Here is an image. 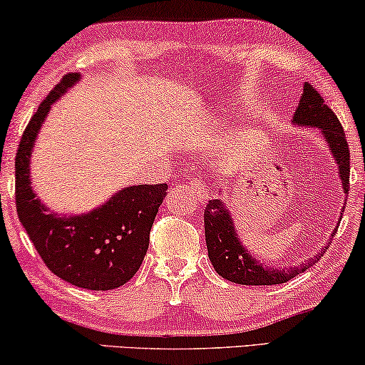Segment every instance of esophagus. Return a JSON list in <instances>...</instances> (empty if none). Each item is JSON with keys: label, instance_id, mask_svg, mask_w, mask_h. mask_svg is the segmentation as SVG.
Segmentation results:
<instances>
[{"label": "esophagus", "instance_id": "1", "mask_svg": "<svg viewBox=\"0 0 365 365\" xmlns=\"http://www.w3.org/2000/svg\"><path fill=\"white\" fill-rule=\"evenodd\" d=\"M187 187L191 189L194 194H196V196L199 197V201H207L209 186H207L206 181H202V179H199V178H192Z\"/></svg>", "mask_w": 365, "mask_h": 365}]
</instances>
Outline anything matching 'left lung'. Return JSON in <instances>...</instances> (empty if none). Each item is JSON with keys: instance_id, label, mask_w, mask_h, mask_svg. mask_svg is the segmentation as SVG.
<instances>
[{"instance_id": "left-lung-1", "label": "left lung", "mask_w": 365, "mask_h": 365, "mask_svg": "<svg viewBox=\"0 0 365 365\" xmlns=\"http://www.w3.org/2000/svg\"><path fill=\"white\" fill-rule=\"evenodd\" d=\"M292 123L299 124V126L321 129L322 136L331 148L332 156L339 166L344 194L347 196L349 174H351V151H349L346 133H344L342 124L339 123L336 114L327 106L321 94L316 91V88H312V84L304 83V93L296 113H294ZM337 227L331 234L327 246H324L322 251L317 252L311 261L302 262L299 267L274 269L262 267V264H259L244 249L237 237L236 229H234L231 214L221 199L209 201L206 211H204V231H206L207 254L211 264L219 276L231 282L242 284V286H274V284L291 281L297 274L314 266L326 254L329 244L332 242V237L336 236Z\"/></svg>"}]
</instances>
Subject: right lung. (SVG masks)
<instances>
[{
    "label": "right lung",
    "mask_w": 365,
    "mask_h": 365,
    "mask_svg": "<svg viewBox=\"0 0 365 365\" xmlns=\"http://www.w3.org/2000/svg\"><path fill=\"white\" fill-rule=\"evenodd\" d=\"M78 79L79 74H64L24 129L14 161L16 211L49 271L76 287L111 291L124 286L141 267L168 184L121 189L103 206L81 216L51 212L41 204L31 187L29 158L51 104Z\"/></svg>",
    "instance_id": "right-lung-1"
}]
</instances>
